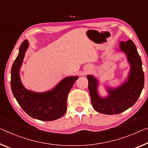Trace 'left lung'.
<instances>
[{"label": "left lung", "mask_w": 148, "mask_h": 148, "mask_svg": "<svg viewBox=\"0 0 148 148\" xmlns=\"http://www.w3.org/2000/svg\"><path fill=\"white\" fill-rule=\"evenodd\" d=\"M121 52L126 55L130 69L127 78L116 88L106 86L108 95L100 96L98 92L99 81L92 75H88V89L91 103L96 111L105 114H116L134 105L140 97L144 85V74L141 58L133 41H120Z\"/></svg>", "instance_id": "1"}]
</instances>
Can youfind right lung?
<instances>
[{"instance_id": "1", "label": "right lung", "mask_w": 148, "mask_h": 148, "mask_svg": "<svg viewBox=\"0 0 148 148\" xmlns=\"http://www.w3.org/2000/svg\"><path fill=\"white\" fill-rule=\"evenodd\" d=\"M28 47L29 42L25 39L21 44L12 67L10 84L13 95L23 111L32 118L43 121L56 120L66 111L68 94L78 76L66 77L52 90L45 92L27 90L21 82L20 70Z\"/></svg>"}]
</instances>
